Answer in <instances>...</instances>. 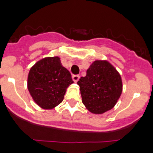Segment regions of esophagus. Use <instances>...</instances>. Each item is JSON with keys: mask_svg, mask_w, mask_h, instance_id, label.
Instances as JSON below:
<instances>
[{"mask_svg": "<svg viewBox=\"0 0 153 153\" xmlns=\"http://www.w3.org/2000/svg\"><path fill=\"white\" fill-rule=\"evenodd\" d=\"M79 78H80V76H79V75H72V79H73V81H74V82H78V79H79Z\"/></svg>", "mask_w": 153, "mask_h": 153, "instance_id": "1", "label": "esophagus"}]
</instances>
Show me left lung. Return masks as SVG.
I'll list each match as a JSON object with an SVG mask.
<instances>
[{
	"label": "left lung",
	"mask_w": 153,
	"mask_h": 153,
	"mask_svg": "<svg viewBox=\"0 0 153 153\" xmlns=\"http://www.w3.org/2000/svg\"><path fill=\"white\" fill-rule=\"evenodd\" d=\"M78 85L82 103L95 114H102L113 108L123 91L120 75L106 61L93 62L86 76L81 77Z\"/></svg>",
	"instance_id": "8db88e82"
}]
</instances>
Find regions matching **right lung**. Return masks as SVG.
<instances>
[{
    "mask_svg": "<svg viewBox=\"0 0 153 153\" xmlns=\"http://www.w3.org/2000/svg\"><path fill=\"white\" fill-rule=\"evenodd\" d=\"M73 83L71 75L58 57L45 58L30 69L27 88L37 104L51 109L63 101L66 88Z\"/></svg>",
    "mask_w": 153,
    "mask_h": 153,
    "instance_id": "right-lung-1",
    "label": "right lung"
}]
</instances>
